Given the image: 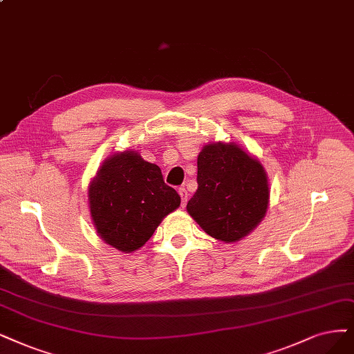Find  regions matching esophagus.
Wrapping results in <instances>:
<instances>
[{"instance_id": "obj_1", "label": "esophagus", "mask_w": 354, "mask_h": 354, "mask_svg": "<svg viewBox=\"0 0 354 354\" xmlns=\"http://www.w3.org/2000/svg\"><path fill=\"white\" fill-rule=\"evenodd\" d=\"M179 195H180V204H182V207H185L187 205V201H188V197H189V194H188V191L182 187V188H179Z\"/></svg>"}]
</instances>
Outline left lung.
I'll return each mask as SVG.
<instances>
[{
    "mask_svg": "<svg viewBox=\"0 0 354 354\" xmlns=\"http://www.w3.org/2000/svg\"><path fill=\"white\" fill-rule=\"evenodd\" d=\"M197 166L198 188L187 212L212 238L242 241L268 210L270 184L263 163L238 144L216 141L203 147Z\"/></svg>",
    "mask_w": 354,
    "mask_h": 354,
    "instance_id": "8db88e82",
    "label": "left lung"
}]
</instances>
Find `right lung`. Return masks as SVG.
Returning <instances> with one entry per match:
<instances>
[{"instance_id":"right-lung-1","label":"right lung","mask_w":354,"mask_h":354,"mask_svg":"<svg viewBox=\"0 0 354 354\" xmlns=\"http://www.w3.org/2000/svg\"><path fill=\"white\" fill-rule=\"evenodd\" d=\"M87 197L99 238L125 254L140 250L180 205L178 192L165 184L160 167L136 150L106 157L90 180Z\"/></svg>"}]
</instances>
